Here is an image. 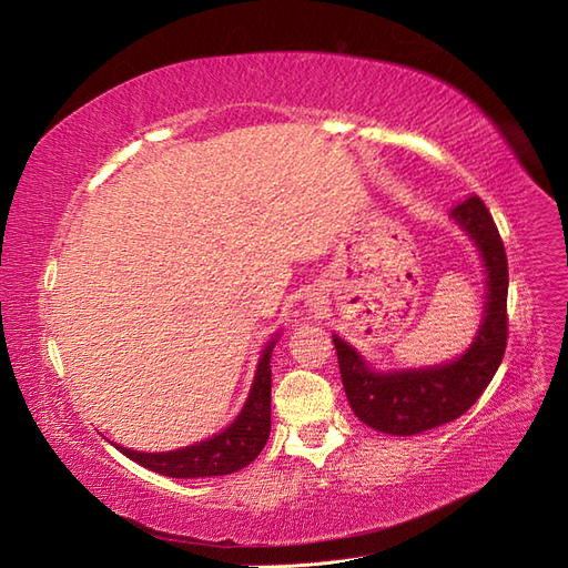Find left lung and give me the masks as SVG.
I'll list each match as a JSON object with an SVG mask.
<instances>
[{"label":"left lung","instance_id":"obj_1","mask_svg":"<svg viewBox=\"0 0 568 568\" xmlns=\"http://www.w3.org/2000/svg\"><path fill=\"white\" fill-rule=\"evenodd\" d=\"M452 219L476 242L488 273L483 323L474 345L459 359L433 368L376 374L359 352L333 335L349 407L366 426L381 433L416 435L459 418L488 387L507 349L509 268L497 225L476 194L452 209Z\"/></svg>","mask_w":568,"mask_h":568}]
</instances>
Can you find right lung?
<instances>
[{
	"label": "right lung",
	"instance_id": "obj_1",
	"mask_svg": "<svg viewBox=\"0 0 568 568\" xmlns=\"http://www.w3.org/2000/svg\"><path fill=\"white\" fill-rule=\"evenodd\" d=\"M275 343H268L258 359L256 376L250 397L240 416L223 433L209 437L204 443L190 445L173 452H135L119 447L128 459L169 478H202L225 476L240 471L252 464L264 449L271 433V352Z\"/></svg>",
	"mask_w": 568,
	"mask_h": 568
}]
</instances>
